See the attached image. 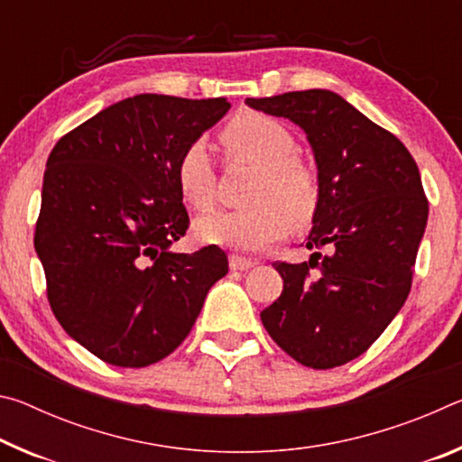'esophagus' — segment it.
<instances>
[{
	"label": "esophagus",
	"instance_id": "34e87169",
	"mask_svg": "<svg viewBox=\"0 0 462 462\" xmlns=\"http://www.w3.org/2000/svg\"><path fill=\"white\" fill-rule=\"evenodd\" d=\"M254 261L245 259V256H238V254H230V269L232 271H248L254 267Z\"/></svg>",
	"mask_w": 462,
	"mask_h": 462
}]
</instances>
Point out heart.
I'll list each match as a JSON object with an SVG mask.
<instances>
[{
  "instance_id": "b5f03b06",
  "label": "heart",
  "mask_w": 462,
  "mask_h": 462,
  "mask_svg": "<svg viewBox=\"0 0 462 462\" xmlns=\"http://www.w3.org/2000/svg\"><path fill=\"white\" fill-rule=\"evenodd\" d=\"M230 159L246 161L261 175L248 193L250 208L201 216L193 226L203 245L256 253L283 240L291 224L306 228L322 203V183L308 162L297 159V140L285 124L267 114L248 112L234 118L222 132ZM175 183L193 209L212 208L216 169L203 140H193L175 162Z\"/></svg>"
}]
</instances>
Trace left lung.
Instances as JSON below:
<instances>
[{"mask_svg":"<svg viewBox=\"0 0 462 462\" xmlns=\"http://www.w3.org/2000/svg\"><path fill=\"white\" fill-rule=\"evenodd\" d=\"M297 124L311 144L322 203L308 263H275L279 300L261 311L271 338L297 363L332 369L361 356L411 289L428 222L420 171L402 140L328 89L248 97Z\"/></svg>","mask_w":462,"mask_h":462,"instance_id":"1","label":"left lung"}]
</instances>
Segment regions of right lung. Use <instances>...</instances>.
Masks as SVG:
<instances>
[{"mask_svg": "<svg viewBox=\"0 0 462 462\" xmlns=\"http://www.w3.org/2000/svg\"><path fill=\"white\" fill-rule=\"evenodd\" d=\"M228 109L226 97L140 93L54 144L34 248L54 318L101 361L140 369L169 356L228 273L214 245L171 250L189 228L175 162Z\"/></svg>", "mask_w": 462, "mask_h": 462, "instance_id": "add662e5", "label": "right lung"}]
</instances>
